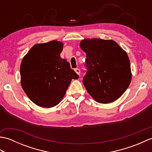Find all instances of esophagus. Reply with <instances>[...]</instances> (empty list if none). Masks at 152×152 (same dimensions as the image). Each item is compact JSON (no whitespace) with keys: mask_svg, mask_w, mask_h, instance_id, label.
<instances>
[{"mask_svg":"<svg viewBox=\"0 0 152 152\" xmlns=\"http://www.w3.org/2000/svg\"><path fill=\"white\" fill-rule=\"evenodd\" d=\"M75 72H76V73L77 74H78V75H80V69H78V68H77V69H75Z\"/></svg>","mask_w":152,"mask_h":152,"instance_id":"esophagus-1","label":"esophagus"}]
</instances>
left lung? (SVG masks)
I'll list each match as a JSON object with an SVG mask.
<instances>
[{
	"label": "left lung",
	"mask_w": 152,
	"mask_h": 152,
	"mask_svg": "<svg viewBox=\"0 0 152 152\" xmlns=\"http://www.w3.org/2000/svg\"><path fill=\"white\" fill-rule=\"evenodd\" d=\"M80 46L86 53V75L83 83L95 101L107 104L118 99L131 82L127 53L112 40L87 38Z\"/></svg>",
	"instance_id": "left-lung-1"
}]
</instances>
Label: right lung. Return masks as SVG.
Listing matches in <instances>:
<instances>
[{"label":"right lung","instance_id":"1","mask_svg":"<svg viewBox=\"0 0 152 152\" xmlns=\"http://www.w3.org/2000/svg\"><path fill=\"white\" fill-rule=\"evenodd\" d=\"M60 41L37 44L23 58L21 85L32 102L41 107L57 105L65 95L72 79L79 78L70 63L60 56Z\"/></svg>","mask_w":152,"mask_h":152}]
</instances>
